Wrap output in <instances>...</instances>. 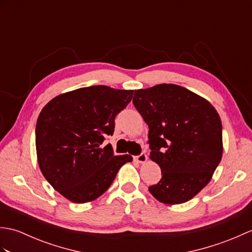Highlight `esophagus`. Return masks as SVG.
<instances>
[{"label": "esophagus", "instance_id": "obj_1", "mask_svg": "<svg viewBox=\"0 0 252 252\" xmlns=\"http://www.w3.org/2000/svg\"><path fill=\"white\" fill-rule=\"evenodd\" d=\"M134 160L138 163H145L147 161V156L145 154H141L138 155V156L134 157Z\"/></svg>", "mask_w": 252, "mask_h": 252}]
</instances>
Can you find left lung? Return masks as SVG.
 Instances as JSON below:
<instances>
[{
	"label": "left lung",
	"instance_id": "8db88e82",
	"mask_svg": "<svg viewBox=\"0 0 252 252\" xmlns=\"http://www.w3.org/2000/svg\"><path fill=\"white\" fill-rule=\"evenodd\" d=\"M133 104L149 127V158L161 169V180L149 191L165 205L190 200L210 182L221 161L218 111L191 91L165 83L135 90Z\"/></svg>",
	"mask_w": 252,
	"mask_h": 252
}]
</instances>
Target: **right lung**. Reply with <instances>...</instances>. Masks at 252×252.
<instances>
[{
	"mask_svg": "<svg viewBox=\"0 0 252 252\" xmlns=\"http://www.w3.org/2000/svg\"><path fill=\"white\" fill-rule=\"evenodd\" d=\"M133 90L93 85L63 93L41 110L35 126L37 163L46 181L74 203L95 200L109 189L118 171L132 161L115 156L110 144L115 118L130 103Z\"/></svg>",
	"mask_w": 252,
	"mask_h": 252,
	"instance_id": "right-lung-1",
	"label": "right lung"
}]
</instances>
